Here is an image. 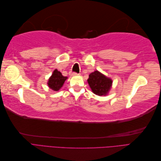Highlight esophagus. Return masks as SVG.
Listing matches in <instances>:
<instances>
[{
    "mask_svg": "<svg viewBox=\"0 0 161 161\" xmlns=\"http://www.w3.org/2000/svg\"><path fill=\"white\" fill-rule=\"evenodd\" d=\"M77 75H79V74L76 72H71L70 73V76H77Z\"/></svg>",
    "mask_w": 161,
    "mask_h": 161,
    "instance_id": "esophagus-1",
    "label": "esophagus"
}]
</instances>
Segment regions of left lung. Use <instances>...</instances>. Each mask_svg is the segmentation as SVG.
I'll return each instance as SVG.
<instances>
[{
  "label": "left lung",
  "mask_w": 161,
  "mask_h": 161,
  "mask_svg": "<svg viewBox=\"0 0 161 161\" xmlns=\"http://www.w3.org/2000/svg\"><path fill=\"white\" fill-rule=\"evenodd\" d=\"M87 81L92 91L97 95L105 96L111 88L112 80L98 70L91 72Z\"/></svg>",
  "instance_id": "obj_1"
}]
</instances>
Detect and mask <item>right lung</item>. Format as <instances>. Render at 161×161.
<instances>
[{
	"instance_id": "obj_1",
	"label": "right lung",
	"mask_w": 161,
	"mask_h": 161,
	"mask_svg": "<svg viewBox=\"0 0 161 161\" xmlns=\"http://www.w3.org/2000/svg\"><path fill=\"white\" fill-rule=\"evenodd\" d=\"M67 79L66 76H63L60 71L56 69L53 70V74L48 80L47 85L53 91H58L60 89Z\"/></svg>"
}]
</instances>
